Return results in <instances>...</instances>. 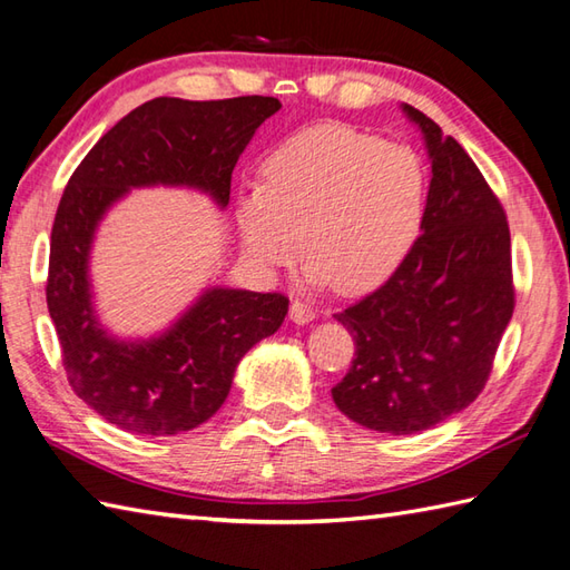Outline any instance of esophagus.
Instances as JSON below:
<instances>
[{
    "instance_id": "esophagus-1",
    "label": "esophagus",
    "mask_w": 570,
    "mask_h": 570,
    "mask_svg": "<svg viewBox=\"0 0 570 570\" xmlns=\"http://www.w3.org/2000/svg\"><path fill=\"white\" fill-rule=\"evenodd\" d=\"M316 308H311L308 304H301V301H294L292 308H288V318H292L296 325H306L311 321H316Z\"/></svg>"
}]
</instances>
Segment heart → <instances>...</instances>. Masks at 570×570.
I'll return each instance as SVG.
<instances>
[{"mask_svg":"<svg viewBox=\"0 0 570 570\" xmlns=\"http://www.w3.org/2000/svg\"><path fill=\"white\" fill-rule=\"evenodd\" d=\"M237 193L242 249L264 272L311 259L308 282L360 294L386 282L421 233L429 174L404 144L318 125L278 144Z\"/></svg>","mask_w":570,"mask_h":570,"instance_id":"b5f03b06","label":"heart"}]
</instances>
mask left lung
<instances>
[{"label": "left lung", "mask_w": 570, "mask_h": 570, "mask_svg": "<svg viewBox=\"0 0 570 570\" xmlns=\"http://www.w3.org/2000/svg\"><path fill=\"white\" fill-rule=\"evenodd\" d=\"M431 184L421 235L377 292L335 313L355 360L333 402L380 433L439 426L475 402L514 311L510 227L465 149L416 107Z\"/></svg>", "instance_id": "left-lung-1"}]
</instances>
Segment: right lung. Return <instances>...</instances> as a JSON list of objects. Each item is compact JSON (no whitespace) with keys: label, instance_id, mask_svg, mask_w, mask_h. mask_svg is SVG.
Returning a JSON list of instances; mask_svg holds the SVG:
<instances>
[{"label":"right lung","instance_id":"add662e5","mask_svg":"<svg viewBox=\"0 0 570 570\" xmlns=\"http://www.w3.org/2000/svg\"><path fill=\"white\" fill-rule=\"evenodd\" d=\"M276 98L193 102L156 98L107 131L58 203L46 301L72 392L112 426L176 435L208 421L229 394L239 360L286 318L288 298L208 286L149 337H119L95 308L90 254L112 205L135 188H190L229 203L235 164Z\"/></svg>","mask_w":570,"mask_h":570}]
</instances>
